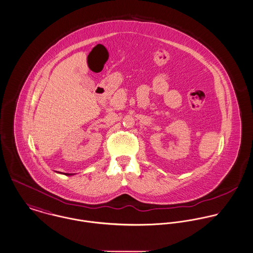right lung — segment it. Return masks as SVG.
Listing matches in <instances>:
<instances>
[{
  "mask_svg": "<svg viewBox=\"0 0 253 253\" xmlns=\"http://www.w3.org/2000/svg\"><path fill=\"white\" fill-rule=\"evenodd\" d=\"M69 174H72V173H69Z\"/></svg>",
  "mask_w": 253,
  "mask_h": 253,
  "instance_id": "right-lung-1",
  "label": "right lung"
}]
</instances>
